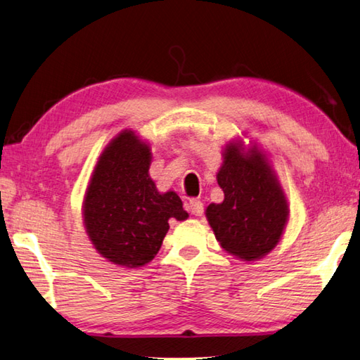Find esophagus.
<instances>
[{
	"label": "esophagus",
	"mask_w": 360,
	"mask_h": 360,
	"mask_svg": "<svg viewBox=\"0 0 360 360\" xmlns=\"http://www.w3.org/2000/svg\"><path fill=\"white\" fill-rule=\"evenodd\" d=\"M188 208H189V212H191L194 216H202V213H203V203L200 200H198V199L189 200Z\"/></svg>",
	"instance_id": "obj_1"
}]
</instances>
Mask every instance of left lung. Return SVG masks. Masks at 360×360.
I'll return each mask as SVG.
<instances>
[{
  "mask_svg": "<svg viewBox=\"0 0 360 360\" xmlns=\"http://www.w3.org/2000/svg\"><path fill=\"white\" fill-rule=\"evenodd\" d=\"M222 158L216 179L224 200L210 203L207 221L224 250L243 262L259 260L277 246L287 227L285 193L255 144L244 147L240 139L230 141Z\"/></svg>",
  "mask_w": 360,
  "mask_h": 360,
  "instance_id": "obj_1",
  "label": "left lung"
}]
</instances>
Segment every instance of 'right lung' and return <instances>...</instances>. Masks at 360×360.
I'll return each mask as SVG.
<instances>
[{"label": "right lung", "mask_w": 360, "mask_h": 360, "mask_svg": "<svg viewBox=\"0 0 360 360\" xmlns=\"http://www.w3.org/2000/svg\"><path fill=\"white\" fill-rule=\"evenodd\" d=\"M150 144L133 130L120 131L101 152L83 200L86 233L97 252L124 268L153 260L169 219L185 221L177 193H160L148 175Z\"/></svg>", "instance_id": "right-lung-1"}]
</instances>
